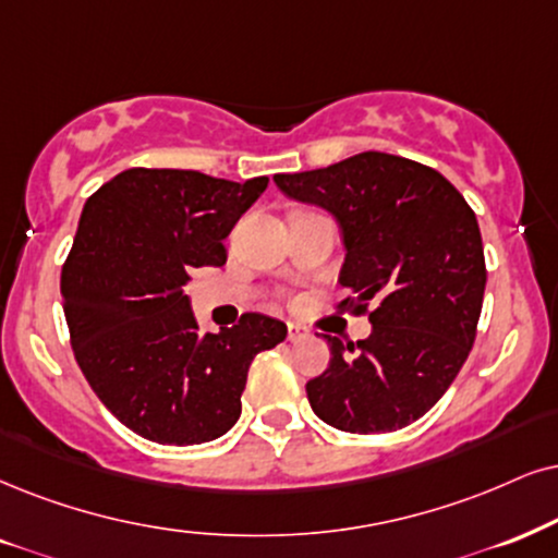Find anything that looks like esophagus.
Listing matches in <instances>:
<instances>
[{"label": "esophagus", "mask_w": 558, "mask_h": 558, "mask_svg": "<svg viewBox=\"0 0 558 558\" xmlns=\"http://www.w3.org/2000/svg\"><path fill=\"white\" fill-rule=\"evenodd\" d=\"M306 337V329L299 327V324H288V340L291 342H301Z\"/></svg>", "instance_id": "obj_1"}]
</instances>
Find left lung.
<instances>
[{"instance_id":"obj_1","label":"left lung","mask_w":558,"mask_h":558,"mask_svg":"<svg viewBox=\"0 0 558 558\" xmlns=\"http://www.w3.org/2000/svg\"><path fill=\"white\" fill-rule=\"evenodd\" d=\"M272 180L340 223L344 312L376 306L368 340L324 335L329 368L306 384L314 414L357 435L412 425L448 391L474 344L486 286L474 210L433 167L384 151Z\"/></svg>"}]
</instances>
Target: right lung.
I'll use <instances>...</instances> for the list:
<instances>
[{
  "label": "right lung",
  "mask_w": 558,
  "mask_h": 558,
  "mask_svg": "<svg viewBox=\"0 0 558 558\" xmlns=\"http://www.w3.org/2000/svg\"><path fill=\"white\" fill-rule=\"evenodd\" d=\"M265 187L133 167L84 203L61 270L72 348L92 391L146 440L197 446L229 433L255 355L286 340V324L265 314L203 335L185 293L193 267L227 263L223 239Z\"/></svg>",
  "instance_id": "right-lung-1"
}]
</instances>
